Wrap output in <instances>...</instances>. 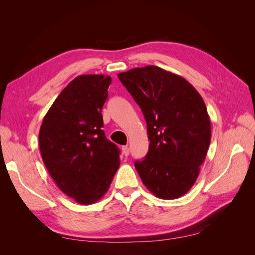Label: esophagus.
I'll use <instances>...</instances> for the list:
<instances>
[{"label":"esophagus","instance_id":"obj_1","mask_svg":"<svg viewBox=\"0 0 255 255\" xmlns=\"http://www.w3.org/2000/svg\"><path fill=\"white\" fill-rule=\"evenodd\" d=\"M122 153H123V155H125V156H128V154H129V149L128 148L127 145L122 146Z\"/></svg>","mask_w":255,"mask_h":255}]
</instances>
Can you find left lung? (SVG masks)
Wrapping results in <instances>:
<instances>
[{"instance_id": "8db88e82", "label": "left lung", "mask_w": 255, "mask_h": 255, "mask_svg": "<svg viewBox=\"0 0 255 255\" xmlns=\"http://www.w3.org/2000/svg\"><path fill=\"white\" fill-rule=\"evenodd\" d=\"M146 122L149 151L135 168L157 198L172 200L192 187L211 142V120L202 97L182 76L156 66L118 74Z\"/></svg>"}]
</instances>
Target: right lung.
<instances>
[{
	"mask_svg": "<svg viewBox=\"0 0 255 255\" xmlns=\"http://www.w3.org/2000/svg\"><path fill=\"white\" fill-rule=\"evenodd\" d=\"M111 83L109 75H79L54 101L39 130L41 157L52 179L84 205L105 195L120 165L118 146L102 129Z\"/></svg>",
	"mask_w": 255,
	"mask_h": 255,
	"instance_id": "obj_1",
	"label": "right lung"
}]
</instances>
